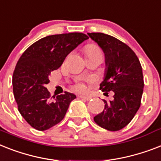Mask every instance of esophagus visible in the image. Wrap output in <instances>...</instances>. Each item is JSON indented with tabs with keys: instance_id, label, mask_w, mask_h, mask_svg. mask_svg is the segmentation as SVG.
Here are the masks:
<instances>
[{
	"instance_id": "obj_1",
	"label": "esophagus",
	"mask_w": 161,
	"mask_h": 161,
	"mask_svg": "<svg viewBox=\"0 0 161 161\" xmlns=\"http://www.w3.org/2000/svg\"><path fill=\"white\" fill-rule=\"evenodd\" d=\"M79 97L82 99H85V100H87V101H89L90 99L92 98V97H91L90 96H83V95H80V96H79Z\"/></svg>"
}]
</instances>
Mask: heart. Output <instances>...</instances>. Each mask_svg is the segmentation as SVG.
I'll use <instances>...</instances> for the list:
<instances>
[{"instance_id": "1", "label": "heart", "mask_w": 161, "mask_h": 161, "mask_svg": "<svg viewBox=\"0 0 161 161\" xmlns=\"http://www.w3.org/2000/svg\"><path fill=\"white\" fill-rule=\"evenodd\" d=\"M98 52H102L101 49L95 44H88L85 48V53H86L87 56L92 54V53H98ZM92 81V78H87V79H84V80H78L72 86V88L74 91H77V92H84L87 90V83H90Z\"/></svg>"}]
</instances>
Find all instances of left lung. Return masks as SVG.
I'll return each mask as SVG.
<instances>
[{
	"instance_id": "left-lung-1",
	"label": "left lung",
	"mask_w": 161,
	"mask_h": 161,
	"mask_svg": "<svg viewBox=\"0 0 161 161\" xmlns=\"http://www.w3.org/2000/svg\"><path fill=\"white\" fill-rule=\"evenodd\" d=\"M87 35L105 53L107 70L100 89L105 94L114 93L112 101L103 100L104 109L94 117V121L106 130H121L141 107L144 88L142 65L134 51L117 38L103 33Z\"/></svg>"
}]
</instances>
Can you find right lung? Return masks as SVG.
Segmentation results:
<instances>
[{
  "label": "right lung",
  "instance_id": "add662e5",
  "mask_svg": "<svg viewBox=\"0 0 161 161\" xmlns=\"http://www.w3.org/2000/svg\"><path fill=\"white\" fill-rule=\"evenodd\" d=\"M87 39L83 33L49 35L31 44L18 60L13 73L14 97L19 113L36 130H48L59 123L76 98L68 92L51 97L45 85L49 83L51 72L58 69L66 56Z\"/></svg>",
  "mask_w": 161,
  "mask_h": 161
}]
</instances>
